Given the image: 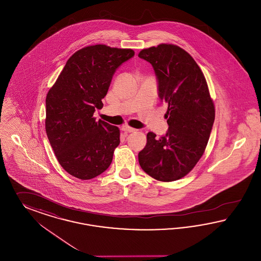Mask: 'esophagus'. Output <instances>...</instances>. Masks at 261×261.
<instances>
[{
    "label": "esophagus",
    "instance_id": "34e87169",
    "mask_svg": "<svg viewBox=\"0 0 261 261\" xmlns=\"http://www.w3.org/2000/svg\"><path fill=\"white\" fill-rule=\"evenodd\" d=\"M122 131H124V132H128V133H132V132H135V131H137V129H135V128H132V127H130V126L124 125L122 126Z\"/></svg>",
    "mask_w": 261,
    "mask_h": 261
}]
</instances>
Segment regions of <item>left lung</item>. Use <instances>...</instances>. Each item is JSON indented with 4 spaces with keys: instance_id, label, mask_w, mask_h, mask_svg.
I'll return each mask as SVG.
<instances>
[{
    "instance_id": "8db88e82",
    "label": "left lung",
    "mask_w": 261,
    "mask_h": 261,
    "mask_svg": "<svg viewBox=\"0 0 261 261\" xmlns=\"http://www.w3.org/2000/svg\"><path fill=\"white\" fill-rule=\"evenodd\" d=\"M139 57L150 63L158 80V94L168 105L166 135H146L139 163L147 175L174 181L195 167L208 144L215 121V105L200 67L181 47L161 43L142 49Z\"/></svg>"
}]
</instances>
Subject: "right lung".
Segmentation results:
<instances>
[{"label":"right lung","instance_id":"1","mask_svg":"<svg viewBox=\"0 0 261 261\" xmlns=\"http://www.w3.org/2000/svg\"><path fill=\"white\" fill-rule=\"evenodd\" d=\"M134 54L106 44L84 47L68 59L46 95V135L59 164L73 177L93 178L113 161L120 131L96 121L93 114L103 108L115 70Z\"/></svg>","mask_w":261,"mask_h":261}]
</instances>
